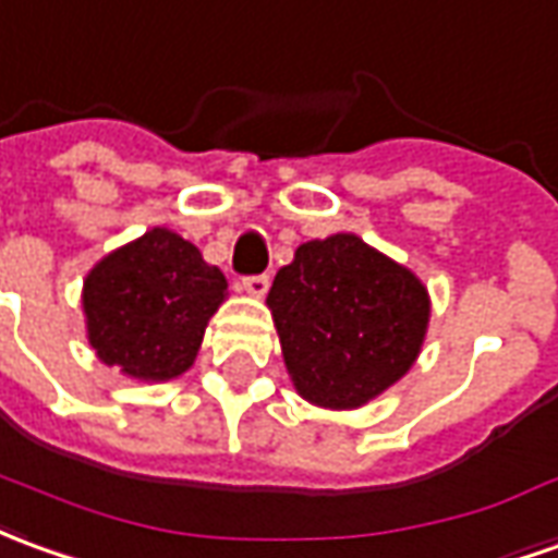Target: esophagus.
<instances>
[{"label":"esophagus","instance_id":"esophagus-1","mask_svg":"<svg viewBox=\"0 0 558 558\" xmlns=\"http://www.w3.org/2000/svg\"><path fill=\"white\" fill-rule=\"evenodd\" d=\"M268 287H271L268 275H247V278H241V290L251 292V295H266Z\"/></svg>","mask_w":558,"mask_h":558}]
</instances>
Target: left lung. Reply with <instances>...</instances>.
I'll use <instances>...</instances> for the list:
<instances>
[{
  "mask_svg": "<svg viewBox=\"0 0 558 558\" xmlns=\"http://www.w3.org/2000/svg\"><path fill=\"white\" fill-rule=\"evenodd\" d=\"M295 389L323 408H360L414 365L426 287L356 235L307 241L268 292Z\"/></svg>",
  "mask_w": 558,
  "mask_h": 558,
  "instance_id": "left-lung-1",
  "label": "left lung"
}]
</instances>
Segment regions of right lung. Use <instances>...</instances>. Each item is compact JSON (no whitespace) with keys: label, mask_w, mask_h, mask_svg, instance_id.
Instances as JSON below:
<instances>
[{"label":"right lung","mask_w":558,"mask_h":558,"mask_svg":"<svg viewBox=\"0 0 558 558\" xmlns=\"http://www.w3.org/2000/svg\"><path fill=\"white\" fill-rule=\"evenodd\" d=\"M226 278L181 235L150 229L105 256L84 280L89 344L130 377L169 380L196 360Z\"/></svg>","instance_id":"1"}]
</instances>
